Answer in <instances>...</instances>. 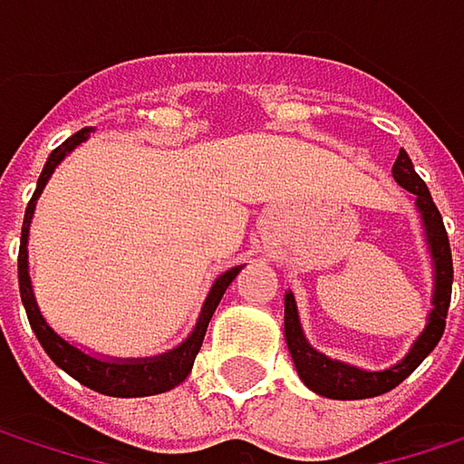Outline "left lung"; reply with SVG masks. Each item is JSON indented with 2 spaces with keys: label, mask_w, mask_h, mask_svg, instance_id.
<instances>
[{
  "label": "left lung",
  "mask_w": 464,
  "mask_h": 464,
  "mask_svg": "<svg viewBox=\"0 0 464 464\" xmlns=\"http://www.w3.org/2000/svg\"><path fill=\"white\" fill-rule=\"evenodd\" d=\"M392 177L401 188H406L409 193H414V204H417L419 215H421V226L424 236L430 244V255H432V266H435V290H432V309L427 314V324L417 335V341L411 343V349L390 368L382 371H365L341 360H333L323 352H317L301 327L298 317V306H295V295L287 290L285 293V341L290 349V357L295 362V371L301 376V382L333 401H362V398H376L384 395L390 390H395L409 373L417 371V365L435 349V343L443 335L446 327V312H449V301H451V279H454V266H451V246H449V236L443 228V218L438 212V207L432 204V196L427 190V185L421 182L414 163L409 158L406 150L398 152L395 166H392Z\"/></svg>",
  "instance_id": "obj_1"
}]
</instances>
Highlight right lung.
Instances as JSON below:
<instances>
[{"label": "right lung", "mask_w": 464, "mask_h": 464, "mask_svg": "<svg viewBox=\"0 0 464 464\" xmlns=\"http://www.w3.org/2000/svg\"><path fill=\"white\" fill-rule=\"evenodd\" d=\"M93 129H82L74 137L63 141L61 147H55L47 158L45 169L37 179V190L26 207V218H24V228H21V249H18V285H21V301L26 309L29 324L37 335V341L43 343L47 357L66 371L72 379H77L80 384H85L93 392L110 395V398H147V395H160L174 390L177 384H182L188 379V373L193 371L196 354L204 343L209 320L220 304V298L226 295V290L231 287V282L238 276V271L244 266H233L226 274H220L207 298L204 306L198 312V320L193 324V330L188 333V338L182 343H177L174 349L163 352V354H152V357H107V354H96V352H85L82 346L72 343L69 338H63L53 324L47 323L37 295H34V285H32V274H29V231H32V218L37 209V198L43 196L47 179L53 177V171L58 169V163L82 141H88Z\"/></svg>", "instance_id": "right-lung-1"}]
</instances>
